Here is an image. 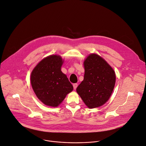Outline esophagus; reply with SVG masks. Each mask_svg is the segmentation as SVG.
Wrapping results in <instances>:
<instances>
[{
  "label": "esophagus",
  "mask_w": 146,
  "mask_h": 146,
  "mask_svg": "<svg viewBox=\"0 0 146 146\" xmlns=\"http://www.w3.org/2000/svg\"><path fill=\"white\" fill-rule=\"evenodd\" d=\"M73 88H74V90H76V88H77V86H78V84H77V83H75V84H73Z\"/></svg>",
  "instance_id": "1"
}]
</instances>
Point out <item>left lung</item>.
Segmentation results:
<instances>
[{"label":"left lung","instance_id":"obj_1","mask_svg":"<svg viewBox=\"0 0 146 146\" xmlns=\"http://www.w3.org/2000/svg\"><path fill=\"white\" fill-rule=\"evenodd\" d=\"M84 80L76 91L90 109L103 105L110 98L115 83V73L108 62L96 54L84 62Z\"/></svg>","mask_w":146,"mask_h":146}]
</instances>
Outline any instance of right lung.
<instances>
[{
	"mask_svg": "<svg viewBox=\"0 0 146 146\" xmlns=\"http://www.w3.org/2000/svg\"><path fill=\"white\" fill-rule=\"evenodd\" d=\"M63 62L60 56L50 55L41 60L31 73L32 88L38 99L47 106H58L73 90L61 71Z\"/></svg>",
	"mask_w": 146,
	"mask_h": 146,
	"instance_id": "right-lung-1",
	"label": "right lung"
}]
</instances>
